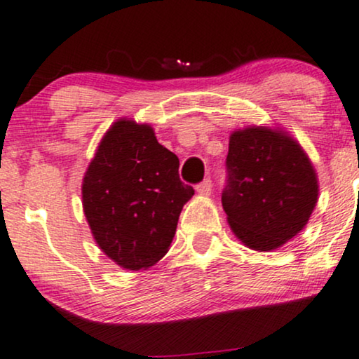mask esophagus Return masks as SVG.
Instances as JSON below:
<instances>
[{"label": "esophagus", "mask_w": 359, "mask_h": 359, "mask_svg": "<svg viewBox=\"0 0 359 359\" xmlns=\"http://www.w3.org/2000/svg\"><path fill=\"white\" fill-rule=\"evenodd\" d=\"M211 187H213V184H211V180L206 178V180H203L200 184H198L196 191L200 194H205V196H206V194L211 193Z\"/></svg>", "instance_id": "obj_1"}]
</instances>
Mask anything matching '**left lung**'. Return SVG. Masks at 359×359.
Instances as JSON below:
<instances>
[{"instance_id":"8db88e82","label":"left lung","mask_w":359,"mask_h":359,"mask_svg":"<svg viewBox=\"0 0 359 359\" xmlns=\"http://www.w3.org/2000/svg\"><path fill=\"white\" fill-rule=\"evenodd\" d=\"M221 194L233 233L256 251L285 245L306 226L318 201L316 171L285 131L250 126L229 136Z\"/></svg>"}]
</instances>
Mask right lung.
<instances>
[{"instance_id": "obj_1", "label": "right lung", "mask_w": 359, "mask_h": 359, "mask_svg": "<svg viewBox=\"0 0 359 359\" xmlns=\"http://www.w3.org/2000/svg\"><path fill=\"white\" fill-rule=\"evenodd\" d=\"M178 168L149 125L123 118L104 133L83 178V211L101 251L121 268L146 269L170 250L194 194Z\"/></svg>"}]
</instances>
